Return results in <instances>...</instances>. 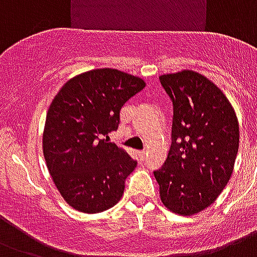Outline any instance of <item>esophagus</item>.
<instances>
[{
	"mask_svg": "<svg viewBox=\"0 0 257 257\" xmlns=\"http://www.w3.org/2000/svg\"><path fill=\"white\" fill-rule=\"evenodd\" d=\"M138 157L141 158V160H145V157H146V153L145 151H138Z\"/></svg>",
	"mask_w": 257,
	"mask_h": 257,
	"instance_id": "1",
	"label": "esophagus"
}]
</instances>
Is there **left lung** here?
Wrapping results in <instances>:
<instances>
[{"instance_id":"1","label":"left lung","mask_w":257,"mask_h":257,"mask_svg":"<svg viewBox=\"0 0 257 257\" xmlns=\"http://www.w3.org/2000/svg\"><path fill=\"white\" fill-rule=\"evenodd\" d=\"M174 106L173 146L154 172L162 204L194 216L216 201L233 173L240 128L225 93L190 69L160 76Z\"/></svg>"}]
</instances>
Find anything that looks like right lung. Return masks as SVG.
I'll return each mask as SVG.
<instances>
[{
    "label": "right lung",
    "instance_id": "obj_1",
    "mask_svg": "<svg viewBox=\"0 0 257 257\" xmlns=\"http://www.w3.org/2000/svg\"><path fill=\"white\" fill-rule=\"evenodd\" d=\"M145 85L118 69H91L65 81L53 97L44 126V158L75 210L100 213L120 200L137 162L107 138L118 130L123 104Z\"/></svg>",
    "mask_w": 257,
    "mask_h": 257
}]
</instances>
